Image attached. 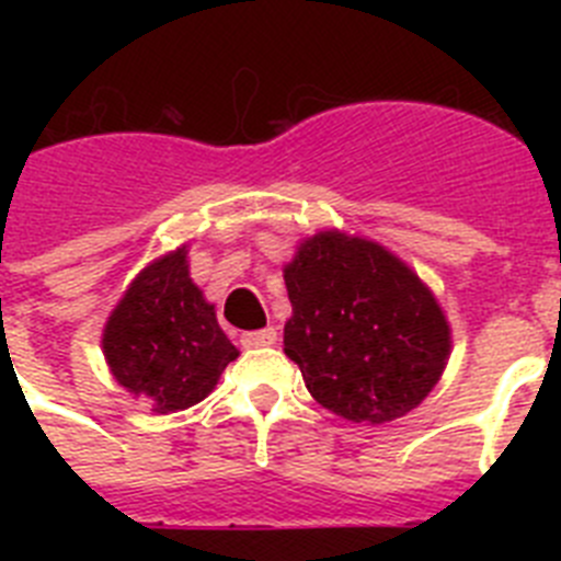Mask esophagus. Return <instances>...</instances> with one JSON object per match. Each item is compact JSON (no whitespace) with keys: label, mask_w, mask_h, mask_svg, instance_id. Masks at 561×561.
<instances>
[{"label":"esophagus","mask_w":561,"mask_h":561,"mask_svg":"<svg viewBox=\"0 0 561 561\" xmlns=\"http://www.w3.org/2000/svg\"><path fill=\"white\" fill-rule=\"evenodd\" d=\"M275 342H277L275 329L247 331V334H241V345H244V348H266V345H275Z\"/></svg>","instance_id":"esophagus-1"}]
</instances>
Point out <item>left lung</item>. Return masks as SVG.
Listing matches in <instances>:
<instances>
[{"label": "left lung", "mask_w": 561, "mask_h": 561, "mask_svg": "<svg viewBox=\"0 0 561 561\" xmlns=\"http://www.w3.org/2000/svg\"><path fill=\"white\" fill-rule=\"evenodd\" d=\"M284 280V354L325 410L385 424L438 385L453 348L447 317L393 252L340 230L317 232L297 247Z\"/></svg>", "instance_id": "8db88e82"}]
</instances>
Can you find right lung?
<instances>
[{"label":"right lung","mask_w":561,"mask_h":561,"mask_svg":"<svg viewBox=\"0 0 561 561\" xmlns=\"http://www.w3.org/2000/svg\"><path fill=\"white\" fill-rule=\"evenodd\" d=\"M103 356L117 385L153 413L199 404L238 348L187 272V250L168 252L134 277L103 329Z\"/></svg>","instance_id":"1"}]
</instances>
